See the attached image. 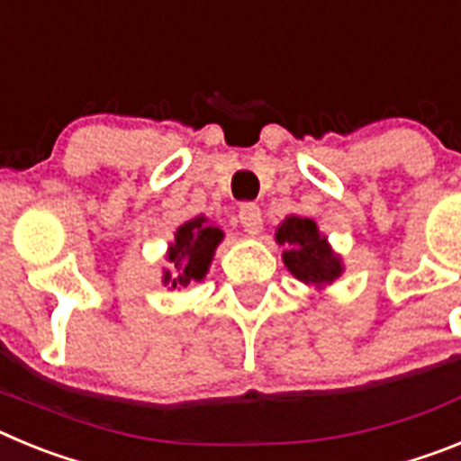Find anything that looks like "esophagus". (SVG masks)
I'll return each mask as SVG.
<instances>
[{
  "mask_svg": "<svg viewBox=\"0 0 461 461\" xmlns=\"http://www.w3.org/2000/svg\"><path fill=\"white\" fill-rule=\"evenodd\" d=\"M238 219L244 226V230H249V233H260V228H263L260 207L256 203H242L238 210Z\"/></svg>",
  "mask_w": 461,
  "mask_h": 461,
  "instance_id": "1",
  "label": "esophagus"
}]
</instances>
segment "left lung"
I'll use <instances>...</instances> for the list:
<instances>
[{"instance_id":"1","label":"left lung","mask_w":461,"mask_h":461,"mask_svg":"<svg viewBox=\"0 0 461 461\" xmlns=\"http://www.w3.org/2000/svg\"><path fill=\"white\" fill-rule=\"evenodd\" d=\"M276 242L286 247L284 263L291 275L309 286H325L341 275L339 256L332 254L312 219L288 217L276 228Z\"/></svg>"}]
</instances>
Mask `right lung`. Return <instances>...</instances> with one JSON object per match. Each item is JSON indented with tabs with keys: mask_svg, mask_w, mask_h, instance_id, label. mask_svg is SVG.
<instances>
[{
	"mask_svg": "<svg viewBox=\"0 0 461 461\" xmlns=\"http://www.w3.org/2000/svg\"><path fill=\"white\" fill-rule=\"evenodd\" d=\"M223 233L217 226L207 223L203 217H195L177 228L175 242L170 244L168 260L177 276L166 272V284L175 286H189L191 281H201L207 275L210 260L214 256L217 244L221 242Z\"/></svg>",
	"mask_w": 461,
	"mask_h": 461,
	"instance_id": "1",
	"label": "right lung"
}]
</instances>
